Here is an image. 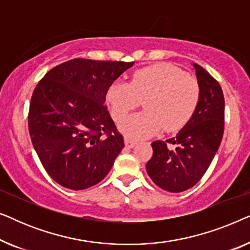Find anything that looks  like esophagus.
Masks as SVG:
<instances>
[{
    "mask_svg": "<svg viewBox=\"0 0 250 250\" xmlns=\"http://www.w3.org/2000/svg\"><path fill=\"white\" fill-rule=\"evenodd\" d=\"M124 143H125V146H127V148H133V146L136 145L135 141H133V140H129L128 138L124 139Z\"/></svg>",
    "mask_w": 250,
    "mask_h": 250,
    "instance_id": "1",
    "label": "esophagus"
}]
</instances>
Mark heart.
Returning a JSON list of instances; mask_svg holds the SVG:
<instances>
[{
  "label": "heart",
  "instance_id": "b5f03b06",
  "mask_svg": "<svg viewBox=\"0 0 250 250\" xmlns=\"http://www.w3.org/2000/svg\"><path fill=\"white\" fill-rule=\"evenodd\" d=\"M200 98L198 81L169 63H157L134 71L128 83L114 82L105 93L111 117L121 122L142 100L145 110L123 122L119 128L128 139H142L164 128L177 132L196 111Z\"/></svg>",
  "mask_w": 250,
  "mask_h": 250
}]
</instances>
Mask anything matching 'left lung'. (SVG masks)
Returning <instances> with one entry per match:
<instances>
[{
	"instance_id": "1",
	"label": "left lung",
	"mask_w": 250,
	"mask_h": 250,
	"mask_svg": "<svg viewBox=\"0 0 250 250\" xmlns=\"http://www.w3.org/2000/svg\"><path fill=\"white\" fill-rule=\"evenodd\" d=\"M200 98L189 123L175 138L155 141L146 173L153 183L168 192H182L206 173L217 152L224 132V95L218 82L199 64L193 63ZM177 146L167 148L168 143Z\"/></svg>"
}]
</instances>
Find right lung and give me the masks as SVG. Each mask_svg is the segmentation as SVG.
<instances>
[{
	"label": "right lung",
	"instance_id": "right-lung-1",
	"mask_svg": "<svg viewBox=\"0 0 250 250\" xmlns=\"http://www.w3.org/2000/svg\"><path fill=\"white\" fill-rule=\"evenodd\" d=\"M133 64L78 58L52 68L36 85L30 139L46 173L60 186L87 189L111 169L124 139L104 104L105 93Z\"/></svg>",
	"mask_w": 250,
	"mask_h": 250
}]
</instances>
